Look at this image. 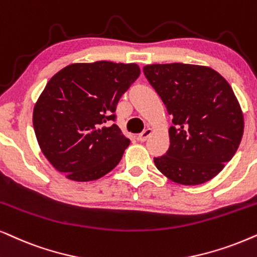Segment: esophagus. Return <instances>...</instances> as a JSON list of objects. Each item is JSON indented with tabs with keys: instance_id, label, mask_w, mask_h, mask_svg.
I'll list each match as a JSON object with an SVG mask.
<instances>
[{
	"instance_id": "34e87169",
	"label": "esophagus",
	"mask_w": 257,
	"mask_h": 257,
	"mask_svg": "<svg viewBox=\"0 0 257 257\" xmlns=\"http://www.w3.org/2000/svg\"><path fill=\"white\" fill-rule=\"evenodd\" d=\"M151 133H152V130L151 128H146V130H144V131H143L141 135H139L138 137H137V139H138L139 142H145L146 139L149 138L150 136H151Z\"/></svg>"
}]
</instances>
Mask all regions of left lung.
Here are the masks:
<instances>
[{
  "instance_id": "8db88e82",
  "label": "left lung",
  "mask_w": 257,
  "mask_h": 257,
  "mask_svg": "<svg viewBox=\"0 0 257 257\" xmlns=\"http://www.w3.org/2000/svg\"><path fill=\"white\" fill-rule=\"evenodd\" d=\"M144 74L170 115V148L155 165L172 182L198 185L218 175L237 151L243 113L231 86L205 66L148 65Z\"/></svg>"
}]
</instances>
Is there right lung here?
Instances as JSON below:
<instances>
[{
    "mask_svg": "<svg viewBox=\"0 0 257 257\" xmlns=\"http://www.w3.org/2000/svg\"><path fill=\"white\" fill-rule=\"evenodd\" d=\"M141 74L136 63H72L46 85L33 112L40 149L68 179L101 178L120 162L130 139L111 121L119 99Z\"/></svg>",
    "mask_w": 257,
    "mask_h": 257,
    "instance_id": "obj_1",
    "label": "right lung"
}]
</instances>
